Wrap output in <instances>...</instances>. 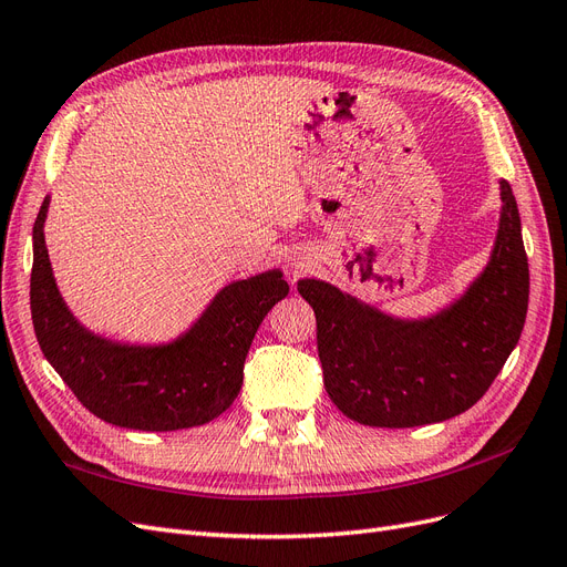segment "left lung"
<instances>
[{
	"label": "left lung",
	"mask_w": 567,
	"mask_h": 567,
	"mask_svg": "<svg viewBox=\"0 0 567 567\" xmlns=\"http://www.w3.org/2000/svg\"><path fill=\"white\" fill-rule=\"evenodd\" d=\"M495 251L466 295L429 320H393L320 280H301L313 306L324 389L353 422L412 429L445 422L485 395L520 339L529 270L520 216L502 181Z\"/></svg>",
	"instance_id": "8db88e82"
}]
</instances>
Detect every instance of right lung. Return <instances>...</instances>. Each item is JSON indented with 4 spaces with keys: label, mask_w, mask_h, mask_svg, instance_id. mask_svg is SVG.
<instances>
[{
    "label": "right lung",
    "mask_w": 567,
    "mask_h": 567,
    "mask_svg": "<svg viewBox=\"0 0 567 567\" xmlns=\"http://www.w3.org/2000/svg\"><path fill=\"white\" fill-rule=\"evenodd\" d=\"M49 197L32 228L30 310L51 368L107 424L178 431L224 414L243 386L245 358L268 310L287 297L280 270L233 282L190 332L167 346H122L86 332L63 303L44 245Z\"/></svg>",
    "instance_id": "right-lung-1"
}]
</instances>
